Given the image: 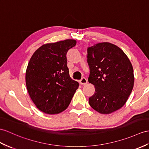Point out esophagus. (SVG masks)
Returning a JSON list of instances; mask_svg holds the SVG:
<instances>
[{"label":"esophagus","instance_id":"obj_1","mask_svg":"<svg viewBox=\"0 0 149 149\" xmlns=\"http://www.w3.org/2000/svg\"><path fill=\"white\" fill-rule=\"evenodd\" d=\"M87 82H88V80H87L85 78H83L79 80V83H80L81 85H86Z\"/></svg>","mask_w":149,"mask_h":149}]
</instances>
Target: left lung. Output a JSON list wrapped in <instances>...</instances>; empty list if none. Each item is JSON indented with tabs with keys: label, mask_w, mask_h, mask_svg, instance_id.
I'll return each mask as SVG.
<instances>
[{
	"label": "left lung",
	"mask_w": 149,
	"mask_h": 149,
	"mask_svg": "<svg viewBox=\"0 0 149 149\" xmlns=\"http://www.w3.org/2000/svg\"><path fill=\"white\" fill-rule=\"evenodd\" d=\"M87 52L88 81L95 89L89 104L100 114H111L124 106L132 91V64L122 49L109 42L98 43L88 47Z\"/></svg>",
	"instance_id": "obj_1"
}]
</instances>
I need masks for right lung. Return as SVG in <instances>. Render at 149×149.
Returning a JSON list of instances; mask_svg holds the SVG:
<instances>
[{
    "mask_svg": "<svg viewBox=\"0 0 149 149\" xmlns=\"http://www.w3.org/2000/svg\"><path fill=\"white\" fill-rule=\"evenodd\" d=\"M74 39L43 44L36 50L26 71V85L38 109L48 114L66 110L79 86L67 66L68 50L76 45Z\"/></svg>",
    "mask_w": 149,
    "mask_h": 149,
    "instance_id": "obj_1",
    "label": "right lung"
}]
</instances>
